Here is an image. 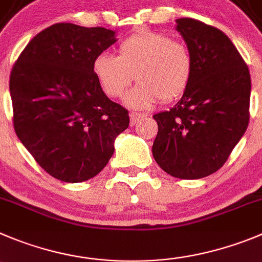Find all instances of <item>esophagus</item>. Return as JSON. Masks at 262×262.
Returning a JSON list of instances; mask_svg holds the SVG:
<instances>
[{
    "instance_id": "esophagus-1",
    "label": "esophagus",
    "mask_w": 262,
    "mask_h": 262,
    "mask_svg": "<svg viewBox=\"0 0 262 262\" xmlns=\"http://www.w3.org/2000/svg\"><path fill=\"white\" fill-rule=\"evenodd\" d=\"M129 116H130V125L134 126L137 123H138L139 120L143 119V116H145V115L139 114V112H130V115H129Z\"/></svg>"
}]
</instances>
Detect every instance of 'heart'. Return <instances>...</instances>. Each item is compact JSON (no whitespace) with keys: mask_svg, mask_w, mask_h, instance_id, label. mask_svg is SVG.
I'll use <instances>...</instances> for the list:
<instances>
[{"mask_svg":"<svg viewBox=\"0 0 262 262\" xmlns=\"http://www.w3.org/2000/svg\"><path fill=\"white\" fill-rule=\"evenodd\" d=\"M194 59L187 45L161 32L142 31L124 38L117 55L101 53L93 60V73L111 98L123 97L134 77L139 84L126 95V104L147 108L161 98L170 102L189 86Z\"/></svg>","mask_w":262,"mask_h":262,"instance_id":"heart-1","label":"heart"}]
</instances>
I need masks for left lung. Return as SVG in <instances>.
Segmentation results:
<instances>
[{"mask_svg": "<svg viewBox=\"0 0 262 262\" xmlns=\"http://www.w3.org/2000/svg\"><path fill=\"white\" fill-rule=\"evenodd\" d=\"M176 23L194 72L180 101L154 115L159 130L152 155L168 174L198 180L217 172L246 133L251 76L224 32L191 18Z\"/></svg>", "mask_w": 262, "mask_h": 262, "instance_id": "left-lung-1", "label": "left lung"}]
</instances>
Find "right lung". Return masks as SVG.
I'll return each mask as SVG.
<instances>
[{
  "label": "right lung",
  "mask_w": 262,
  "mask_h": 262,
  "mask_svg": "<svg viewBox=\"0 0 262 262\" xmlns=\"http://www.w3.org/2000/svg\"><path fill=\"white\" fill-rule=\"evenodd\" d=\"M115 33L54 24L29 41L10 75L16 136L63 182L97 176L129 126L128 111L108 99L93 73V60L116 42Z\"/></svg>",
  "instance_id": "add662e5"
}]
</instances>
